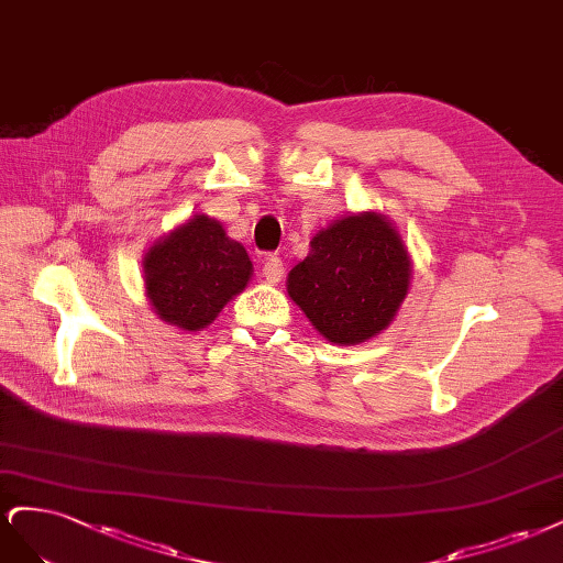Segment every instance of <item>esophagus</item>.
<instances>
[{
	"label": "esophagus",
	"mask_w": 563,
	"mask_h": 563,
	"mask_svg": "<svg viewBox=\"0 0 563 563\" xmlns=\"http://www.w3.org/2000/svg\"><path fill=\"white\" fill-rule=\"evenodd\" d=\"M262 276L268 285H278L280 278H283V260L280 257H266Z\"/></svg>",
	"instance_id": "obj_1"
}]
</instances>
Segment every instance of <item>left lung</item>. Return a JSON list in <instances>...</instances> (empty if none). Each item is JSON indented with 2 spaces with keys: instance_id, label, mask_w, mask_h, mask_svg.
Masks as SVG:
<instances>
[{
  "instance_id": "8db88e82",
  "label": "left lung",
  "mask_w": 563,
  "mask_h": 563,
  "mask_svg": "<svg viewBox=\"0 0 563 563\" xmlns=\"http://www.w3.org/2000/svg\"><path fill=\"white\" fill-rule=\"evenodd\" d=\"M411 271L386 214L349 212L313 235L306 260L287 274V295L324 339L357 346L388 330L409 295Z\"/></svg>"
}]
</instances>
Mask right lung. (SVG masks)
Returning <instances> with one entry per match:
<instances>
[{
  "label": "right lung",
  "instance_id": "1",
  "mask_svg": "<svg viewBox=\"0 0 563 563\" xmlns=\"http://www.w3.org/2000/svg\"><path fill=\"white\" fill-rule=\"evenodd\" d=\"M142 268L154 313L183 332L208 328L252 278L247 250L203 212L158 235Z\"/></svg>",
  "mask_w": 563,
  "mask_h": 563
}]
</instances>
